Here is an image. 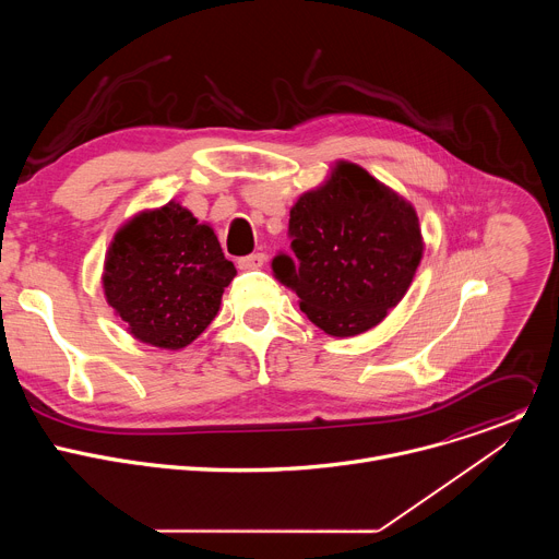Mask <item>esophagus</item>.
<instances>
[{"mask_svg":"<svg viewBox=\"0 0 559 559\" xmlns=\"http://www.w3.org/2000/svg\"><path fill=\"white\" fill-rule=\"evenodd\" d=\"M263 263H265V257L261 252H254V254H248L243 259H238V270H243V272L259 270V267H263Z\"/></svg>","mask_w":559,"mask_h":559,"instance_id":"1","label":"esophagus"}]
</instances>
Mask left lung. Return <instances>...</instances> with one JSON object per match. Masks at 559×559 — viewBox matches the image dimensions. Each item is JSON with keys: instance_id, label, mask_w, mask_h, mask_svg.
Listing matches in <instances>:
<instances>
[{"instance_id": "8db88e82", "label": "left lung", "mask_w": 559, "mask_h": 559, "mask_svg": "<svg viewBox=\"0 0 559 559\" xmlns=\"http://www.w3.org/2000/svg\"><path fill=\"white\" fill-rule=\"evenodd\" d=\"M292 252L274 276L296 292L309 321L330 336L376 328L407 294L423 259L418 214L356 164L305 192L289 212Z\"/></svg>"}]
</instances>
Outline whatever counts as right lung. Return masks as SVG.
<instances>
[{
	"mask_svg": "<svg viewBox=\"0 0 559 559\" xmlns=\"http://www.w3.org/2000/svg\"><path fill=\"white\" fill-rule=\"evenodd\" d=\"M234 276L214 229L170 201L136 214L115 234L104 292L134 338L183 349L214 321Z\"/></svg>",
	"mask_w": 559,
	"mask_h": 559,
	"instance_id": "obj_1",
	"label": "right lung"
}]
</instances>
